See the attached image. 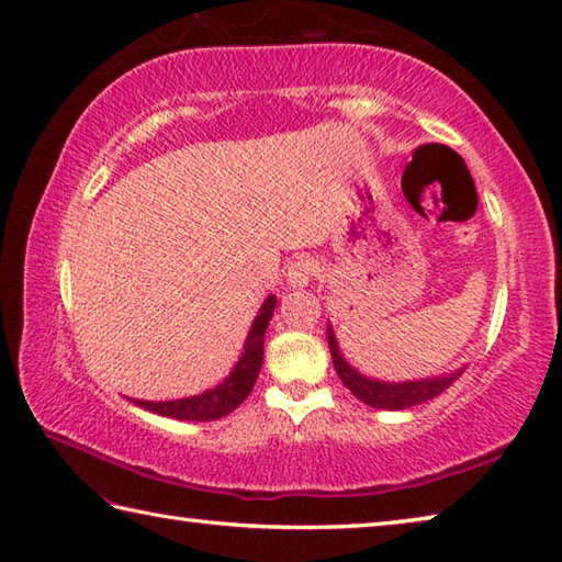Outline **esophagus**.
Returning <instances> with one entry per match:
<instances>
[{"label":"esophagus","mask_w":562,"mask_h":562,"mask_svg":"<svg viewBox=\"0 0 562 562\" xmlns=\"http://www.w3.org/2000/svg\"><path fill=\"white\" fill-rule=\"evenodd\" d=\"M316 272H319V262L310 258V255H300V258H294L288 265V282L292 288H307L316 278Z\"/></svg>","instance_id":"34e87169"}]
</instances>
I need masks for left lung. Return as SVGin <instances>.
I'll return each instance as SVG.
<instances>
[{"label":"left lung","instance_id":"1","mask_svg":"<svg viewBox=\"0 0 562 562\" xmlns=\"http://www.w3.org/2000/svg\"><path fill=\"white\" fill-rule=\"evenodd\" d=\"M326 339H329V351H331V361L334 369L339 373L341 383L349 387V391L359 397L361 403L379 407V411H405V407L420 405L425 401H432V397L440 395L445 387H450L459 375H462V369L454 373H445V375H435V379H423V381H405V383H383L369 379V375L359 373L351 369V363H346V359L339 351V344H336V336L331 331V326H326Z\"/></svg>","mask_w":562,"mask_h":562}]
</instances>
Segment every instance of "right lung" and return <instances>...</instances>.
Here are the masks:
<instances>
[{
    "label": "right lung",
    "mask_w": 562,
    "mask_h": 562,
    "mask_svg": "<svg viewBox=\"0 0 562 562\" xmlns=\"http://www.w3.org/2000/svg\"><path fill=\"white\" fill-rule=\"evenodd\" d=\"M274 304H278V300H274V294H270L250 326L240 361L236 363V369L231 371L226 381L218 383L216 387H209V391H203L201 395L179 397V401H159V403L132 401V403L157 415L177 417V420H196V423L218 420V417L236 411V407L250 395L255 379H258L260 373L262 341H265V331H268L270 316L274 312Z\"/></svg>",
    "instance_id": "add662e5"
}]
</instances>
